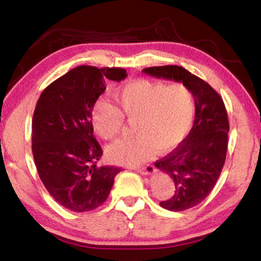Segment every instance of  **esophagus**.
I'll list each match as a JSON object with an SVG mask.
<instances>
[{
    "label": "esophagus",
    "mask_w": 261,
    "mask_h": 261,
    "mask_svg": "<svg viewBox=\"0 0 261 261\" xmlns=\"http://www.w3.org/2000/svg\"><path fill=\"white\" fill-rule=\"evenodd\" d=\"M136 170L141 175H152V174H154V171H155V168H154L153 165H146L144 167L137 168Z\"/></svg>",
    "instance_id": "1"
}]
</instances>
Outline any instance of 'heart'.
<instances>
[{
    "label": "heart",
    "instance_id": "b5f03b06",
    "mask_svg": "<svg viewBox=\"0 0 261 261\" xmlns=\"http://www.w3.org/2000/svg\"><path fill=\"white\" fill-rule=\"evenodd\" d=\"M117 107L98 101L92 110V125L101 138L116 139L124 118L134 124L135 138L107 148V156L118 165L136 166L159 152H169L187 138L196 116L193 92L184 84L138 79L114 91Z\"/></svg>",
    "mask_w": 261,
    "mask_h": 261
}]
</instances>
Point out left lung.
Returning <instances> with one entry per match:
<instances>
[{
	"label": "left lung",
	"mask_w": 261,
	"mask_h": 261,
	"mask_svg": "<svg viewBox=\"0 0 261 261\" xmlns=\"http://www.w3.org/2000/svg\"><path fill=\"white\" fill-rule=\"evenodd\" d=\"M143 72L182 82L194 94L196 116L191 131L173 152L155 162L175 184L174 196L161 201L160 206L173 212L192 208L213 190L226 161L229 132L226 106L208 83L178 65L151 67Z\"/></svg>",
	"instance_id": "1"
}]
</instances>
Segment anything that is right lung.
I'll use <instances>...</instances> for the list:
<instances>
[{
    "label": "right lung",
    "mask_w": 261,
    "mask_h": 261,
    "mask_svg": "<svg viewBox=\"0 0 261 261\" xmlns=\"http://www.w3.org/2000/svg\"><path fill=\"white\" fill-rule=\"evenodd\" d=\"M122 68L79 65L48 85L35 106L32 152L39 177L50 196L77 213L107 199L118 167L96 163L102 148L93 136L92 110L106 81L121 82Z\"/></svg>",
    "instance_id": "1"
}]
</instances>
